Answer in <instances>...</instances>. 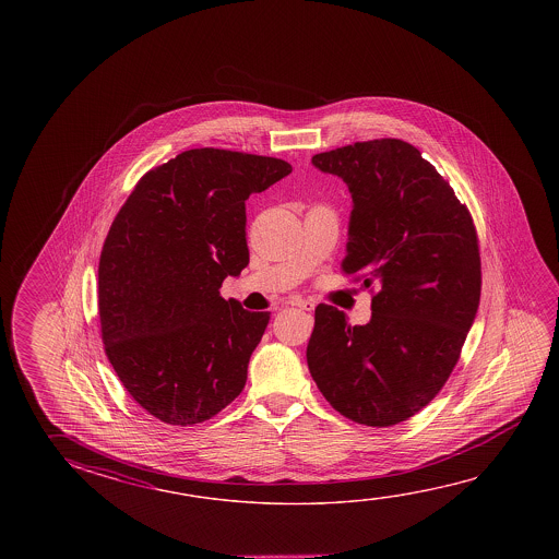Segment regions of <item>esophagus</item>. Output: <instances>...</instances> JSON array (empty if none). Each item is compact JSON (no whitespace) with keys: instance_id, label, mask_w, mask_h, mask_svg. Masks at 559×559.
Instances as JSON below:
<instances>
[{"instance_id":"34e87169","label":"esophagus","mask_w":559,"mask_h":559,"mask_svg":"<svg viewBox=\"0 0 559 559\" xmlns=\"http://www.w3.org/2000/svg\"><path fill=\"white\" fill-rule=\"evenodd\" d=\"M290 306L306 311H313V308H316V304L310 302V300H302V298H294V300H290Z\"/></svg>"}]
</instances>
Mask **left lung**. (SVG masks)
I'll list each match as a JSON object with an SVG mask.
<instances>
[{
  "mask_svg": "<svg viewBox=\"0 0 559 559\" xmlns=\"http://www.w3.org/2000/svg\"><path fill=\"white\" fill-rule=\"evenodd\" d=\"M353 197L345 275L378 286L367 325L320 304L308 368L350 421L392 427L439 394L476 320L481 263L474 221L417 147L382 138L311 157Z\"/></svg>",
  "mask_w": 559,
  "mask_h": 559,
  "instance_id": "obj_1",
  "label": "left lung"
}]
</instances>
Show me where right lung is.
I'll use <instances>...</instances> for the list:
<instances>
[{"instance_id":"obj_1","label":"right lung","mask_w":559,"mask_h":559,"mask_svg":"<svg viewBox=\"0 0 559 559\" xmlns=\"http://www.w3.org/2000/svg\"><path fill=\"white\" fill-rule=\"evenodd\" d=\"M290 171L276 157L187 150L147 171L112 222L97 293L105 353L159 421H206L241 394L271 313L221 286L249 263V194Z\"/></svg>"}]
</instances>
